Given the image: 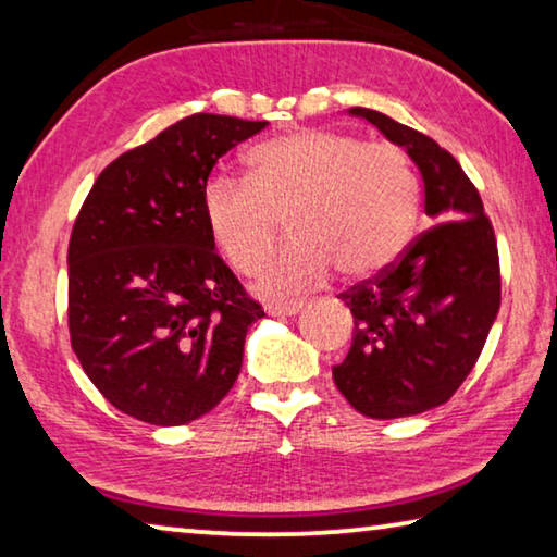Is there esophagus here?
Masks as SVG:
<instances>
[{
  "mask_svg": "<svg viewBox=\"0 0 557 557\" xmlns=\"http://www.w3.org/2000/svg\"><path fill=\"white\" fill-rule=\"evenodd\" d=\"M305 302H280V305H268L264 310H268V314H272V318H295V314L302 312Z\"/></svg>",
  "mask_w": 557,
  "mask_h": 557,
  "instance_id": "esophagus-1",
  "label": "esophagus"
}]
</instances>
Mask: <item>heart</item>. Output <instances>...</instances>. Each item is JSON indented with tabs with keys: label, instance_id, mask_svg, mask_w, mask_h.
Instances as JSON below:
<instances>
[{
	"label": "heart",
	"instance_id": "b5f03b06",
	"mask_svg": "<svg viewBox=\"0 0 557 557\" xmlns=\"http://www.w3.org/2000/svg\"><path fill=\"white\" fill-rule=\"evenodd\" d=\"M250 180L214 174L202 212L218 250L255 272L275 247L282 220L293 243L257 280L268 297L305 293L332 268L345 277L385 270L418 225L420 182L400 147L332 129H300L247 154Z\"/></svg>",
	"mask_w": 557,
	"mask_h": 557
}]
</instances>
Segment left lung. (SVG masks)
<instances>
[{"label": "left lung", "instance_id": "left-lung-1", "mask_svg": "<svg viewBox=\"0 0 557 557\" xmlns=\"http://www.w3.org/2000/svg\"><path fill=\"white\" fill-rule=\"evenodd\" d=\"M347 114L408 152L435 227L383 275L343 295L355 335L332 377L368 418H410L450 400L483 352L500 310L495 232L475 185L435 139L368 107Z\"/></svg>", "mask_w": 557, "mask_h": 557}]
</instances>
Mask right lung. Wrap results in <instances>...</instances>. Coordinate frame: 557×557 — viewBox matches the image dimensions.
Segmentation results:
<instances>
[{
	"label": "right lung",
	"instance_id": "right-lung-1",
	"mask_svg": "<svg viewBox=\"0 0 557 557\" xmlns=\"http://www.w3.org/2000/svg\"><path fill=\"white\" fill-rule=\"evenodd\" d=\"M264 127L174 122L117 157L82 205L66 252L72 350L129 418L187 425L243 370L247 327L264 312L214 252L202 193L220 157Z\"/></svg>",
	"mask_w": 557,
	"mask_h": 557
}]
</instances>
